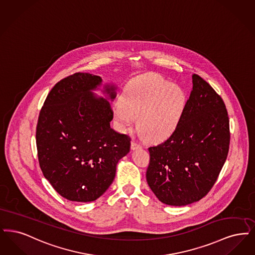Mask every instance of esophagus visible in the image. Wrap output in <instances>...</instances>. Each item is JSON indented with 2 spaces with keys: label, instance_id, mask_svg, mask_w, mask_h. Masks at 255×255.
<instances>
[{
  "label": "esophagus",
  "instance_id": "obj_1",
  "mask_svg": "<svg viewBox=\"0 0 255 255\" xmlns=\"http://www.w3.org/2000/svg\"><path fill=\"white\" fill-rule=\"evenodd\" d=\"M130 147H131V149L134 150V149H137V148H141V144H138L137 142H134L132 141L131 142V145H130Z\"/></svg>",
  "mask_w": 255,
  "mask_h": 255
}]
</instances>
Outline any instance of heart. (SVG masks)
<instances>
[{
	"label": "heart",
	"instance_id": "heart-1",
	"mask_svg": "<svg viewBox=\"0 0 255 255\" xmlns=\"http://www.w3.org/2000/svg\"><path fill=\"white\" fill-rule=\"evenodd\" d=\"M187 107V95L180 86L159 74L130 81L124 89L122 102L114 105V115L122 130L138 118V128L152 143L166 140L176 130Z\"/></svg>",
	"mask_w": 255,
	"mask_h": 255
}]
</instances>
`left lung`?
Wrapping results in <instances>:
<instances>
[{
    "label": "left lung",
    "mask_w": 255,
    "mask_h": 255,
    "mask_svg": "<svg viewBox=\"0 0 255 255\" xmlns=\"http://www.w3.org/2000/svg\"><path fill=\"white\" fill-rule=\"evenodd\" d=\"M192 85L176 130L148 148L146 182L168 206H187L206 196L229 152L230 121L223 100L197 74L192 75Z\"/></svg>",
    "instance_id": "8db88e82"
}]
</instances>
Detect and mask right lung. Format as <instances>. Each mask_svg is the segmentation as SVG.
Wrapping results in <instances>:
<instances>
[{
  "mask_svg": "<svg viewBox=\"0 0 255 255\" xmlns=\"http://www.w3.org/2000/svg\"><path fill=\"white\" fill-rule=\"evenodd\" d=\"M114 84L78 72L50 90L41 110L36 144L45 179L64 198L88 203L110 188L130 139L111 128ZM101 90L105 98L94 93Z\"/></svg>",
  "mask_w": 255,
  "mask_h": 255,
  "instance_id": "right-lung-1",
  "label": "right lung"
}]
</instances>
